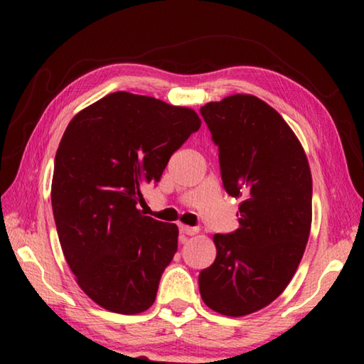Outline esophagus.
<instances>
[{
  "instance_id": "1",
  "label": "esophagus",
  "mask_w": 364,
  "mask_h": 364,
  "mask_svg": "<svg viewBox=\"0 0 364 364\" xmlns=\"http://www.w3.org/2000/svg\"><path fill=\"white\" fill-rule=\"evenodd\" d=\"M180 232L181 234H186V236H194L197 232V228H191L186 225H180Z\"/></svg>"
}]
</instances>
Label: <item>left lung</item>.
<instances>
[{
  "instance_id": "left-lung-1",
  "label": "left lung",
  "mask_w": 364,
  "mask_h": 364,
  "mask_svg": "<svg viewBox=\"0 0 364 364\" xmlns=\"http://www.w3.org/2000/svg\"><path fill=\"white\" fill-rule=\"evenodd\" d=\"M200 114L218 146L226 193L241 199L237 230L213 236L217 258L200 271V297L221 315H250L279 297L304 257L310 165L291 127L255 96H228Z\"/></svg>"
}]
</instances>
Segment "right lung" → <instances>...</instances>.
<instances>
[{
	"label": "right lung",
	"instance_id": "obj_1",
	"mask_svg": "<svg viewBox=\"0 0 364 364\" xmlns=\"http://www.w3.org/2000/svg\"><path fill=\"white\" fill-rule=\"evenodd\" d=\"M200 128L193 109L127 91L78 112L60 139L51 204L64 257L97 305L136 315L156 300L178 226L146 217L143 189Z\"/></svg>",
	"mask_w": 364,
	"mask_h": 364
}]
</instances>
